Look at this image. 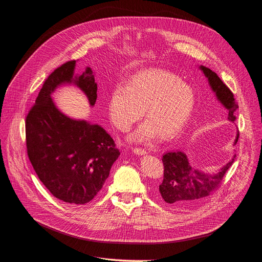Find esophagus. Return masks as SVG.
<instances>
[{
    "label": "esophagus",
    "mask_w": 262,
    "mask_h": 262,
    "mask_svg": "<svg viewBox=\"0 0 262 262\" xmlns=\"http://www.w3.org/2000/svg\"><path fill=\"white\" fill-rule=\"evenodd\" d=\"M133 151H134V153L137 154V155H145V154L147 153L146 150H145V149H142V148H134Z\"/></svg>",
    "instance_id": "1"
}]
</instances>
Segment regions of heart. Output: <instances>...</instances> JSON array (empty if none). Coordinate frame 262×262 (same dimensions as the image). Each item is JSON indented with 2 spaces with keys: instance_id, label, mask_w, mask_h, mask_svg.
<instances>
[{
  "instance_id": "obj_1",
  "label": "heart",
  "mask_w": 262,
  "mask_h": 262,
  "mask_svg": "<svg viewBox=\"0 0 262 262\" xmlns=\"http://www.w3.org/2000/svg\"><path fill=\"white\" fill-rule=\"evenodd\" d=\"M192 87L180 77L163 70H144L133 75L126 85L118 84L111 93L108 114L120 132H128L143 115L144 121L129 140L144 143L177 137L188 123L194 107Z\"/></svg>"
}]
</instances>
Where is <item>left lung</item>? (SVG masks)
I'll use <instances>...</instances> for the list:
<instances>
[{
	"label": "left lung",
	"mask_w": 262,
	"mask_h": 262,
	"mask_svg": "<svg viewBox=\"0 0 262 262\" xmlns=\"http://www.w3.org/2000/svg\"><path fill=\"white\" fill-rule=\"evenodd\" d=\"M200 69L207 77L217 100L227 110L228 120L233 122L235 120L234 112L238 108L234 101L233 94L215 72L205 66H200ZM237 140L238 133L236 134L234 145ZM234 158L235 155L217 172L211 175V173L192 167L184 152L179 150L166 152L162 156L164 172L163 181L158 189L159 194L166 204L172 207L186 208L194 205L210 195V193L219 186Z\"/></svg>",
	"instance_id": "1"
}]
</instances>
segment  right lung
Instances as JSON below:
<instances>
[{
    "instance_id": "1",
    "label": "right lung",
    "mask_w": 262,
    "mask_h": 262,
    "mask_svg": "<svg viewBox=\"0 0 262 262\" xmlns=\"http://www.w3.org/2000/svg\"><path fill=\"white\" fill-rule=\"evenodd\" d=\"M76 60L54 70L45 80L26 119L27 149L40 181L70 205L90 203L102 189L120 155L111 136L99 124L73 119L52 101L58 86L72 84L95 106L98 86L91 68L74 74Z\"/></svg>"
}]
</instances>
